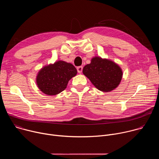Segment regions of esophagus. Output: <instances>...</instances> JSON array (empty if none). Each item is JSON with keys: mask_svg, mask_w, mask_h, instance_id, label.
I'll list each match as a JSON object with an SVG mask.
<instances>
[{"mask_svg": "<svg viewBox=\"0 0 159 159\" xmlns=\"http://www.w3.org/2000/svg\"><path fill=\"white\" fill-rule=\"evenodd\" d=\"M77 72L79 73V74H81L82 72V70H83V67L82 66H79L77 68Z\"/></svg>", "mask_w": 159, "mask_h": 159, "instance_id": "1", "label": "esophagus"}]
</instances>
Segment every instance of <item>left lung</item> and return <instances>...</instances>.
<instances>
[{
	"mask_svg": "<svg viewBox=\"0 0 159 159\" xmlns=\"http://www.w3.org/2000/svg\"><path fill=\"white\" fill-rule=\"evenodd\" d=\"M83 74L93 85L102 92H109L120 83L123 73L120 67L112 61L94 57L86 65Z\"/></svg>",
	"mask_w": 159,
	"mask_h": 159,
	"instance_id": "8db88e82",
	"label": "left lung"
}]
</instances>
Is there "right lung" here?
Instances as JSON below:
<instances>
[{"mask_svg": "<svg viewBox=\"0 0 159 159\" xmlns=\"http://www.w3.org/2000/svg\"><path fill=\"white\" fill-rule=\"evenodd\" d=\"M77 72L72 64L58 61L43 67L37 75L36 83L43 93L56 95L66 89L68 82Z\"/></svg>", "mask_w": 159, "mask_h": 159, "instance_id": "1", "label": "right lung"}]
</instances>
